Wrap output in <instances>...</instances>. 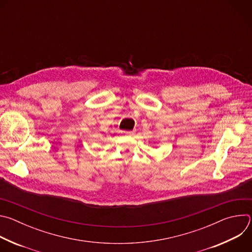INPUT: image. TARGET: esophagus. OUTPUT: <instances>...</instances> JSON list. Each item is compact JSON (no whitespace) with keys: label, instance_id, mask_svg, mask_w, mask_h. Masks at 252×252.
<instances>
[{"label":"esophagus","instance_id":"esophagus-1","mask_svg":"<svg viewBox=\"0 0 252 252\" xmlns=\"http://www.w3.org/2000/svg\"><path fill=\"white\" fill-rule=\"evenodd\" d=\"M122 133H124L126 135H132L134 133V130H124V131H122Z\"/></svg>","mask_w":252,"mask_h":252}]
</instances>
